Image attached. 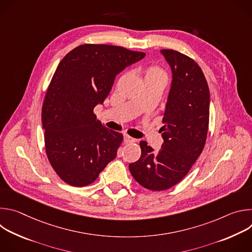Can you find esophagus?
Returning a JSON list of instances; mask_svg holds the SVG:
<instances>
[{
	"instance_id": "obj_1",
	"label": "esophagus",
	"mask_w": 252,
	"mask_h": 252,
	"mask_svg": "<svg viewBox=\"0 0 252 252\" xmlns=\"http://www.w3.org/2000/svg\"><path fill=\"white\" fill-rule=\"evenodd\" d=\"M124 141L126 142V143H128V142H133V141H135V139H134L133 137L127 135V134H124Z\"/></svg>"
}]
</instances>
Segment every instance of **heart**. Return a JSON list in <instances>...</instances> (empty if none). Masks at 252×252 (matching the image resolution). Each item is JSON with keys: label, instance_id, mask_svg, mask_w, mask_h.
Listing matches in <instances>:
<instances>
[{"label": "heart", "instance_id": "b5f03b06", "mask_svg": "<svg viewBox=\"0 0 252 252\" xmlns=\"http://www.w3.org/2000/svg\"><path fill=\"white\" fill-rule=\"evenodd\" d=\"M145 79H153V80H161L163 82L166 81L167 77L165 71L158 65H150L145 69Z\"/></svg>", "mask_w": 252, "mask_h": 252}]
</instances>
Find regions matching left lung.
<instances>
[{"mask_svg": "<svg viewBox=\"0 0 252 252\" xmlns=\"http://www.w3.org/2000/svg\"><path fill=\"white\" fill-rule=\"evenodd\" d=\"M160 54L172 75L159 130L163 143L156 153L141 140V156L128 166L140 186L155 191L170 189L188 174L202 153L209 122V89L200 66L173 50Z\"/></svg>", "mask_w": 252, "mask_h": 252, "instance_id": "obj_1", "label": "left lung"}]
</instances>
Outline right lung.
<instances>
[{
    "label": "right lung",
    "instance_id": "add662e5",
    "mask_svg": "<svg viewBox=\"0 0 252 252\" xmlns=\"http://www.w3.org/2000/svg\"><path fill=\"white\" fill-rule=\"evenodd\" d=\"M145 56L86 44L59 63L43 103L42 124L49 161L64 183L89 186L116 158L124 136L101 125L94 109L109 95L117 75Z\"/></svg>",
    "mask_w": 252,
    "mask_h": 252
}]
</instances>
